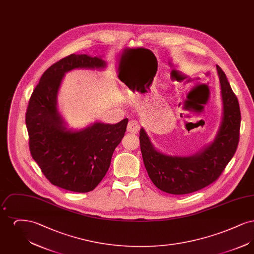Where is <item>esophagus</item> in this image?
<instances>
[{
	"mask_svg": "<svg viewBox=\"0 0 254 254\" xmlns=\"http://www.w3.org/2000/svg\"><path fill=\"white\" fill-rule=\"evenodd\" d=\"M139 128H140V125H139L138 122L135 121V120H131V121L128 122L127 127L128 132L136 134V133L138 132Z\"/></svg>",
	"mask_w": 254,
	"mask_h": 254,
	"instance_id": "1",
	"label": "esophagus"
}]
</instances>
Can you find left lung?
Masks as SVG:
<instances>
[{
  "label": "left lung",
  "mask_w": 254,
  "mask_h": 254,
  "mask_svg": "<svg viewBox=\"0 0 254 254\" xmlns=\"http://www.w3.org/2000/svg\"><path fill=\"white\" fill-rule=\"evenodd\" d=\"M223 101V117L209 145L190 156L157 150L142 127L140 145L145 169L159 190L174 195L191 193L216 181L233 157L239 143L241 112L238 99L222 68L216 65Z\"/></svg>",
  "instance_id": "1"
}]
</instances>
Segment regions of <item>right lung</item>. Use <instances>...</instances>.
Wrapping results in <instances>:
<instances>
[{
    "label": "right lung",
    "mask_w": 254,
    "mask_h": 254,
    "mask_svg": "<svg viewBox=\"0 0 254 254\" xmlns=\"http://www.w3.org/2000/svg\"><path fill=\"white\" fill-rule=\"evenodd\" d=\"M106 65L101 57L71 54L44 72L29 99L25 125L31 156L47 179L61 189L81 193L93 190L108 172L112 154L125 136L127 118L117 124L95 122L73 130L57 107L65 73Z\"/></svg>",
    "instance_id": "1"
}]
</instances>
